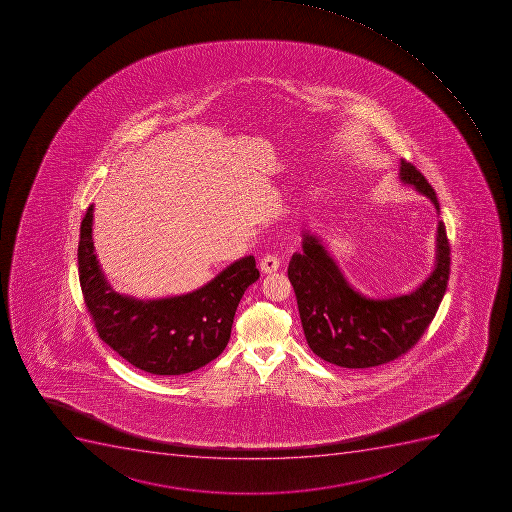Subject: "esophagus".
I'll return each instance as SVG.
<instances>
[{"label": "esophagus", "instance_id": "34e87169", "mask_svg": "<svg viewBox=\"0 0 512 512\" xmlns=\"http://www.w3.org/2000/svg\"><path fill=\"white\" fill-rule=\"evenodd\" d=\"M280 266V259L277 258L276 254H267L261 259V263H259V269L264 274H272V272H276Z\"/></svg>", "mask_w": 512, "mask_h": 512}]
</instances>
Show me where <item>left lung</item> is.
Masks as SVG:
<instances>
[{"mask_svg":"<svg viewBox=\"0 0 512 512\" xmlns=\"http://www.w3.org/2000/svg\"><path fill=\"white\" fill-rule=\"evenodd\" d=\"M401 183L429 197L436 191L423 173L401 160ZM436 266L411 294L367 298L352 289L328 249L303 233V251L289 263L298 313L308 346L316 356L344 369H369L398 359L418 343L436 316L450 274V245L444 222L437 225Z\"/></svg>","mask_w":512,"mask_h":512,"instance_id":"8db88e82","label":"left lung"}]
</instances>
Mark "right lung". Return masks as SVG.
<instances>
[{
	"label": "right lung",
	"mask_w": 512,
	"mask_h": 512,
	"mask_svg": "<svg viewBox=\"0 0 512 512\" xmlns=\"http://www.w3.org/2000/svg\"><path fill=\"white\" fill-rule=\"evenodd\" d=\"M93 209L81 222L78 272L86 308L99 338L119 356L153 375H184L217 359L232 334L236 307L259 279L245 256L191 294L138 300L117 294L94 253Z\"/></svg>",
	"instance_id": "right-lung-1"
}]
</instances>
